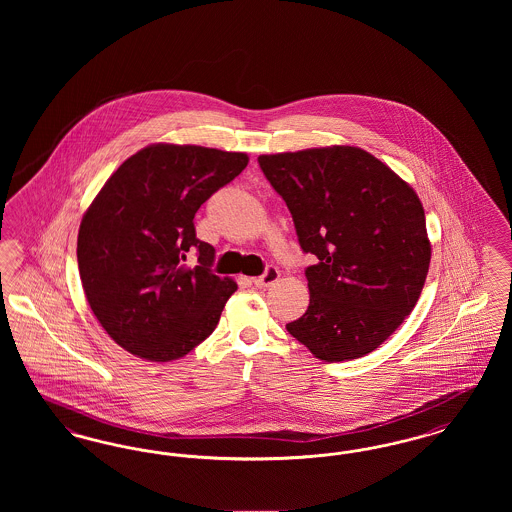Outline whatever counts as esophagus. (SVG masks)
Listing matches in <instances>:
<instances>
[{
	"mask_svg": "<svg viewBox=\"0 0 512 512\" xmlns=\"http://www.w3.org/2000/svg\"><path fill=\"white\" fill-rule=\"evenodd\" d=\"M278 278H280V270L270 265V267H267V270H265L261 276L253 278V284H255L257 288H268V286H272Z\"/></svg>",
	"mask_w": 512,
	"mask_h": 512,
	"instance_id": "1",
	"label": "esophagus"
}]
</instances>
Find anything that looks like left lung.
<instances>
[{"mask_svg":"<svg viewBox=\"0 0 512 512\" xmlns=\"http://www.w3.org/2000/svg\"><path fill=\"white\" fill-rule=\"evenodd\" d=\"M292 213L309 307L286 330L326 363L359 359L401 326L420 297L432 247L413 188L365 149L317 147L261 155Z\"/></svg>","mask_w":512,"mask_h":512,"instance_id":"left-lung-1","label":"left lung"}]
</instances>
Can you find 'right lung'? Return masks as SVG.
Masks as SVG:
<instances>
[{
	"mask_svg": "<svg viewBox=\"0 0 512 512\" xmlns=\"http://www.w3.org/2000/svg\"><path fill=\"white\" fill-rule=\"evenodd\" d=\"M247 161L211 147H144L86 211L76 245L82 288L99 324L132 355L174 361L217 328L238 286L211 270L215 247L195 236L194 217Z\"/></svg>",
	"mask_w": 512,
	"mask_h": 512,
	"instance_id": "right-lung-1",
	"label": "right lung"
}]
</instances>
